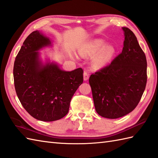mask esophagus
Here are the masks:
<instances>
[{
  "label": "esophagus",
  "instance_id": "obj_1",
  "mask_svg": "<svg viewBox=\"0 0 158 158\" xmlns=\"http://www.w3.org/2000/svg\"><path fill=\"white\" fill-rule=\"evenodd\" d=\"M88 79H89V74L85 71L84 73H83V79H84L85 81H86V80H88Z\"/></svg>",
  "mask_w": 158,
  "mask_h": 158
}]
</instances>
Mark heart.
Returning a JSON list of instances; mask_svg holds the SVG:
<instances>
[{
	"label": "heart",
	"mask_w": 158,
	"mask_h": 158,
	"mask_svg": "<svg viewBox=\"0 0 158 158\" xmlns=\"http://www.w3.org/2000/svg\"><path fill=\"white\" fill-rule=\"evenodd\" d=\"M105 42L102 40H95L91 44L81 52L83 56H94L98 53L105 47ZM115 49L113 45L105 47L94 60V64L96 67H101L108 62L115 53Z\"/></svg>",
	"instance_id": "1"
}]
</instances>
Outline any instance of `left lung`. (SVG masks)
Here are the masks:
<instances>
[{
    "label": "left lung",
    "mask_w": 158,
    "mask_h": 158,
    "mask_svg": "<svg viewBox=\"0 0 158 158\" xmlns=\"http://www.w3.org/2000/svg\"><path fill=\"white\" fill-rule=\"evenodd\" d=\"M122 52L113 61L89 77L94 103L98 115L117 119L138 105L147 84V60L136 36L122 28Z\"/></svg>",
    "instance_id": "8db88e82"
}]
</instances>
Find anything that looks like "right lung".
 Returning <instances> with one entry per match:
<instances>
[{
	"label": "right lung",
	"mask_w": 158,
	"mask_h": 158,
	"mask_svg": "<svg viewBox=\"0 0 158 158\" xmlns=\"http://www.w3.org/2000/svg\"><path fill=\"white\" fill-rule=\"evenodd\" d=\"M50 44V40L39 31L32 32L23 41L13 66L20 102L32 117L43 122L64 117L73 96L83 81L81 68L68 72L53 63L41 64L37 51Z\"/></svg>",
	"instance_id": "obj_1"
}]
</instances>
